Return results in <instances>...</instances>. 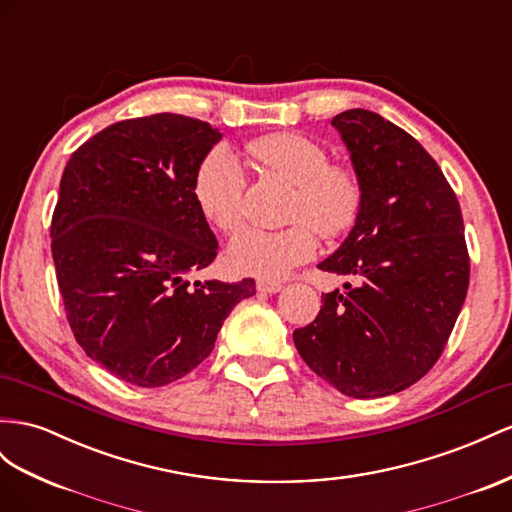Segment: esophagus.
I'll return each instance as SVG.
<instances>
[{"instance_id":"obj_1","label":"esophagus","mask_w":512,"mask_h":512,"mask_svg":"<svg viewBox=\"0 0 512 512\" xmlns=\"http://www.w3.org/2000/svg\"><path fill=\"white\" fill-rule=\"evenodd\" d=\"M282 288H284L282 282H273V280H258L256 282V290H260V293L273 295V293H280Z\"/></svg>"}]
</instances>
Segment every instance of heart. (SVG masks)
Here are the masks:
<instances>
[{
    "mask_svg": "<svg viewBox=\"0 0 512 512\" xmlns=\"http://www.w3.org/2000/svg\"><path fill=\"white\" fill-rule=\"evenodd\" d=\"M250 153L267 170L293 185L280 230L245 228L228 243L226 260L232 271L262 280H278L316 252L312 228L334 237L353 224L362 204L357 176L342 165H331L325 146L301 133L269 135L250 146ZM245 174L228 146H215L193 174V200L200 215L222 232L243 222Z\"/></svg>",
    "mask_w": 512,
    "mask_h": 512,
    "instance_id": "obj_1",
    "label": "heart"
}]
</instances>
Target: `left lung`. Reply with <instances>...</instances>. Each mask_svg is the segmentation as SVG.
Masks as SVG:
<instances>
[{
	"label": "left lung",
	"instance_id": "1",
	"mask_svg": "<svg viewBox=\"0 0 512 512\" xmlns=\"http://www.w3.org/2000/svg\"><path fill=\"white\" fill-rule=\"evenodd\" d=\"M347 146L362 204L321 269L359 280L323 295L293 340L316 375L353 398L390 396L444 351L469 284L463 215L418 140L368 109L331 120Z\"/></svg>",
	"mask_w": 512,
	"mask_h": 512
}]
</instances>
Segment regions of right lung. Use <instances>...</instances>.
I'll return each mask as SVG.
<instances>
[{
  "label": "right lung",
  "instance_id": "right-lung-1",
  "mask_svg": "<svg viewBox=\"0 0 512 512\" xmlns=\"http://www.w3.org/2000/svg\"><path fill=\"white\" fill-rule=\"evenodd\" d=\"M222 140L181 114L112 124L66 163L51 252L68 323L86 355L118 379L161 388L211 355L254 280L189 282L217 239L193 200V174Z\"/></svg>",
  "mask_w": 512,
  "mask_h": 512
}]
</instances>
